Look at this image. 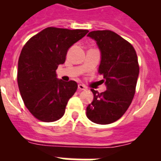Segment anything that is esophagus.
<instances>
[{
	"instance_id": "1",
	"label": "esophagus",
	"mask_w": 161,
	"mask_h": 161,
	"mask_svg": "<svg viewBox=\"0 0 161 161\" xmlns=\"http://www.w3.org/2000/svg\"><path fill=\"white\" fill-rule=\"evenodd\" d=\"M78 89H79L80 91H84V90H86V87L84 85L79 84L78 85Z\"/></svg>"
}]
</instances>
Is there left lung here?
<instances>
[{"label":"left lung","mask_w":161,"mask_h":161,"mask_svg":"<svg viewBox=\"0 0 161 161\" xmlns=\"http://www.w3.org/2000/svg\"><path fill=\"white\" fill-rule=\"evenodd\" d=\"M101 52L98 73L103 75L106 90L99 93L92 89L94 98L86 108V116L98 124L118 120L128 110L134 97L139 66L134 47L110 30L88 33Z\"/></svg>","instance_id":"obj_1"}]
</instances>
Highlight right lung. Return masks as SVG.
Masks as SVG:
<instances>
[{
  "label": "right lung",
  "instance_id": "right-lung-1",
  "mask_svg": "<svg viewBox=\"0 0 161 161\" xmlns=\"http://www.w3.org/2000/svg\"><path fill=\"white\" fill-rule=\"evenodd\" d=\"M89 31L47 27L27 41L18 59L17 84L26 108L43 122L63 117L68 101L76 92L74 80L57 78L56 69L67 51Z\"/></svg>",
  "mask_w": 161,
  "mask_h": 161
}]
</instances>
